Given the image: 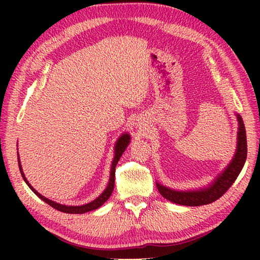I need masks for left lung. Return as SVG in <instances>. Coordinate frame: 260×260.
Returning <instances> with one entry per match:
<instances>
[{"label": "left lung", "instance_id": "8db88e82", "mask_svg": "<svg viewBox=\"0 0 260 260\" xmlns=\"http://www.w3.org/2000/svg\"><path fill=\"white\" fill-rule=\"evenodd\" d=\"M239 120V133H237V149L234 158L227 169L214 180L210 187L200 189L193 191H177L169 189L161 184L157 183V189L164 199L180 205L187 206H200L212 203V202L220 199L228 189L232 187L236 178L239 177L242 167H243L248 148H246V134L244 122L242 120L240 114H237Z\"/></svg>", "mask_w": 260, "mask_h": 260}]
</instances>
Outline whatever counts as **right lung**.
Segmentation results:
<instances>
[{"label": "right lung", "mask_w": 260, "mask_h": 260, "mask_svg": "<svg viewBox=\"0 0 260 260\" xmlns=\"http://www.w3.org/2000/svg\"><path fill=\"white\" fill-rule=\"evenodd\" d=\"M129 135L128 134H122L120 136V139L118 140V142L116 143V152H114V158H113V161H112V165H111V172H110V181H109V184L108 187L105 190L101 193V195L98 197V199L94 200L93 202H90V203L88 204H85V205H80V206H68V205H63V204H58V203H55V202H52L50 200L46 199L45 196H42L41 193H39L35 189L30 186V184L28 183L27 180H26L25 175H24V172L23 170H21V166H20V161H19V156H18V165H19V170H20V173H21V177H23V179L25 180V182L27 183V186L32 189V191L37 195L38 197H40V199L46 202L47 204H49L50 206H52V208L60 211V212H65V213H73V214H81V213H86V212H89V211H93V210H96L99 209L100 206H102L105 202H107L109 200V197L111 196V193L113 191V187H114V173H116V166L118 164V160L120 159V157L122 155V152L125 151V149L127 148V146H128L129 143Z\"/></svg>", "instance_id": "obj_1"}]
</instances>
